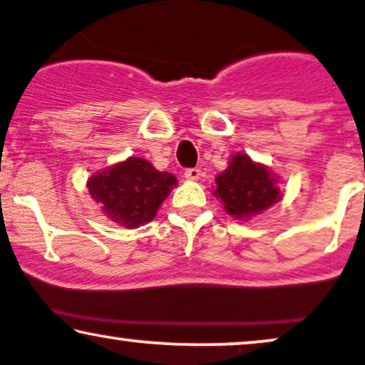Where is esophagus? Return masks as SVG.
Here are the masks:
<instances>
[{"label": "esophagus", "instance_id": "obj_1", "mask_svg": "<svg viewBox=\"0 0 365 365\" xmlns=\"http://www.w3.org/2000/svg\"><path fill=\"white\" fill-rule=\"evenodd\" d=\"M201 175V170L197 168H190L184 170V178L186 179H191V181H196V179H200Z\"/></svg>", "mask_w": 365, "mask_h": 365}]
</instances>
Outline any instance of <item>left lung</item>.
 I'll list each match as a JSON object with an SVG mask.
<instances>
[{
	"label": "left lung",
	"mask_w": 365,
	"mask_h": 365,
	"mask_svg": "<svg viewBox=\"0 0 365 365\" xmlns=\"http://www.w3.org/2000/svg\"><path fill=\"white\" fill-rule=\"evenodd\" d=\"M276 182L264 165L252 162L249 155L237 154L228 169L218 174L215 195L222 197L232 217L250 218L279 201L281 191Z\"/></svg>",
	"instance_id": "obj_1"
}]
</instances>
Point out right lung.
<instances>
[{
	"label": "right lung",
	"mask_w": 365,
	"mask_h": 365,
	"mask_svg": "<svg viewBox=\"0 0 365 365\" xmlns=\"http://www.w3.org/2000/svg\"><path fill=\"white\" fill-rule=\"evenodd\" d=\"M178 184L170 173H159L145 159L130 157L89 179V192L106 217L132 228L154 220L157 210Z\"/></svg>",
	"instance_id": "1"
}]
</instances>
